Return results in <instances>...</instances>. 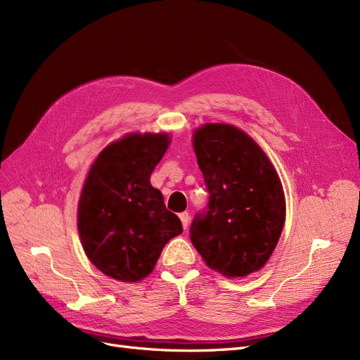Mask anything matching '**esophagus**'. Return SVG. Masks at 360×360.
Wrapping results in <instances>:
<instances>
[{"label":"esophagus","mask_w":360,"mask_h":360,"mask_svg":"<svg viewBox=\"0 0 360 360\" xmlns=\"http://www.w3.org/2000/svg\"><path fill=\"white\" fill-rule=\"evenodd\" d=\"M179 216H180V221H181L183 228H184V230H186V228L189 226V221H191L189 213H188V212H183V213H180Z\"/></svg>","instance_id":"esophagus-1"}]
</instances>
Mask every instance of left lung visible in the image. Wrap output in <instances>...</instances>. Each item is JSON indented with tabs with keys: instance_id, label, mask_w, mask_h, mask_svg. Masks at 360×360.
Here are the masks:
<instances>
[{
	"instance_id": "obj_1",
	"label": "left lung",
	"mask_w": 360,
	"mask_h": 360,
	"mask_svg": "<svg viewBox=\"0 0 360 360\" xmlns=\"http://www.w3.org/2000/svg\"><path fill=\"white\" fill-rule=\"evenodd\" d=\"M209 204L195 214L191 242L210 269L230 278L263 267L285 222V198L271 162L252 138L230 124L193 134Z\"/></svg>"
}]
</instances>
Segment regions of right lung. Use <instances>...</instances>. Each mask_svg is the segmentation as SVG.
<instances>
[{"instance_id": "add662e5", "label": "right lung", "mask_w": 360, "mask_h": 360, "mask_svg": "<svg viewBox=\"0 0 360 360\" xmlns=\"http://www.w3.org/2000/svg\"><path fill=\"white\" fill-rule=\"evenodd\" d=\"M165 134L127 135L102 150L84 183L78 231L102 274L136 282L155 269L163 246L183 233L150 176L165 155Z\"/></svg>"}]
</instances>
